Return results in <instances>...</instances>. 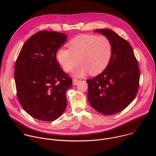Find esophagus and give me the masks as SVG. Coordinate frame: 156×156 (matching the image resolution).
<instances>
[{"label": "esophagus", "instance_id": "34e87169", "mask_svg": "<svg viewBox=\"0 0 156 156\" xmlns=\"http://www.w3.org/2000/svg\"><path fill=\"white\" fill-rule=\"evenodd\" d=\"M80 80L78 79H76V78H73V85H77L78 83H79Z\"/></svg>", "mask_w": 156, "mask_h": 156}]
</instances>
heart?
<instances>
[{
	"mask_svg": "<svg viewBox=\"0 0 156 156\" xmlns=\"http://www.w3.org/2000/svg\"><path fill=\"white\" fill-rule=\"evenodd\" d=\"M68 46L69 49H58L56 57L66 72H72L79 62L81 63L75 72L77 76H83L88 72L91 75L101 73L112 54V44L105 36L79 35L69 42Z\"/></svg>",
	"mask_w": 156,
	"mask_h": 156,
	"instance_id": "b5f03b06",
	"label": "heart"
}]
</instances>
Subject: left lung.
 <instances>
[{"label": "left lung", "instance_id": "1", "mask_svg": "<svg viewBox=\"0 0 156 156\" xmlns=\"http://www.w3.org/2000/svg\"><path fill=\"white\" fill-rule=\"evenodd\" d=\"M112 44V54L103 72L87 80V98L91 105L104 115H113L125 109L134 99L140 86L138 62L129 43L112 30L95 31Z\"/></svg>", "mask_w": 156, "mask_h": 156}]
</instances>
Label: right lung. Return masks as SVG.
I'll return each instance as SVG.
<instances>
[{
    "label": "right lung",
    "mask_w": 156,
    "mask_h": 156,
    "mask_svg": "<svg viewBox=\"0 0 156 156\" xmlns=\"http://www.w3.org/2000/svg\"><path fill=\"white\" fill-rule=\"evenodd\" d=\"M67 35L39 31L24 44L16 60L17 97L26 112L37 120L51 122L66 109V92L72 80L60 67L56 54Z\"/></svg>",
    "instance_id": "obj_1"
}]
</instances>
